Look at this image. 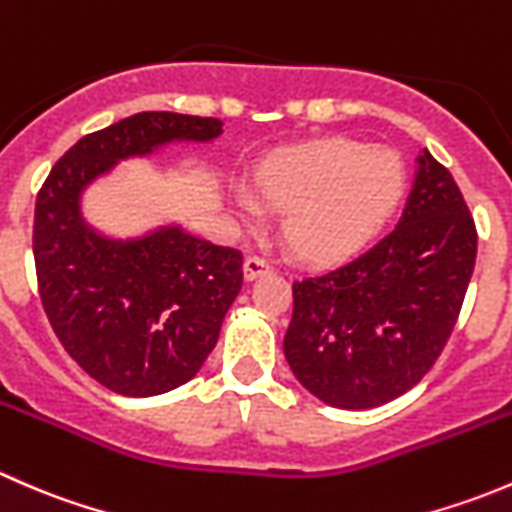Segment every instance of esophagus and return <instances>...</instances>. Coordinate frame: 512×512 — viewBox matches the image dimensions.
Masks as SVG:
<instances>
[{
    "label": "esophagus",
    "mask_w": 512,
    "mask_h": 512,
    "mask_svg": "<svg viewBox=\"0 0 512 512\" xmlns=\"http://www.w3.org/2000/svg\"><path fill=\"white\" fill-rule=\"evenodd\" d=\"M272 272V265L260 255H250L245 260V280H257V277Z\"/></svg>",
    "instance_id": "obj_1"
}]
</instances>
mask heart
Returning a JSON list of instances; mask_svg holds the SVG:
<instances>
[{
	"label": "heart",
	"instance_id": "1",
	"mask_svg": "<svg viewBox=\"0 0 512 512\" xmlns=\"http://www.w3.org/2000/svg\"><path fill=\"white\" fill-rule=\"evenodd\" d=\"M404 165L389 148H364L349 138H324L282 151L257 168V193L285 208L282 230L294 252L334 262L359 250L391 215L404 193ZM245 220L260 215V200L235 188Z\"/></svg>",
	"mask_w": 512,
	"mask_h": 512
}]
</instances>
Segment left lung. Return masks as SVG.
Returning a JSON list of instances; mask_svg holds the SVG:
<instances>
[{
    "label": "left lung",
    "instance_id": "obj_1",
    "mask_svg": "<svg viewBox=\"0 0 512 512\" xmlns=\"http://www.w3.org/2000/svg\"><path fill=\"white\" fill-rule=\"evenodd\" d=\"M416 163L389 235L292 285L287 364L337 409H374L416 386L446 347L471 282L478 235L466 200L426 148Z\"/></svg>",
    "mask_w": 512,
    "mask_h": 512
}]
</instances>
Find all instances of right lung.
<instances>
[{
    "label": "right lung",
    "instance_id": "1",
    "mask_svg": "<svg viewBox=\"0 0 512 512\" xmlns=\"http://www.w3.org/2000/svg\"><path fill=\"white\" fill-rule=\"evenodd\" d=\"M220 133L218 118L136 113L71 146L36 195L34 262L46 317L71 359L121 396H158L198 374L242 287V252L180 225L106 237L81 215V195L118 160Z\"/></svg>",
    "mask_w": 512,
    "mask_h": 512
}]
</instances>
